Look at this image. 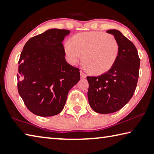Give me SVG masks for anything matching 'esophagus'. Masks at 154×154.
Segmentation results:
<instances>
[{"label":"esophagus","instance_id":"esophagus-1","mask_svg":"<svg viewBox=\"0 0 154 154\" xmlns=\"http://www.w3.org/2000/svg\"><path fill=\"white\" fill-rule=\"evenodd\" d=\"M80 76L82 78H86V74L84 73L82 71H80Z\"/></svg>","mask_w":154,"mask_h":154}]
</instances>
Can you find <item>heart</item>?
<instances>
[{"label": "heart", "mask_w": 154, "mask_h": 154, "mask_svg": "<svg viewBox=\"0 0 154 154\" xmlns=\"http://www.w3.org/2000/svg\"><path fill=\"white\" fill-rule=\"evenodd\" d=\"M66 59L76 65L82 58L84 67L97 74L108 72L117 60L119 45L111 34L100 31L82 32L74 35L70 42L63 43Z\"/></svg>", "instance_id": "heart-1"}]
</instances>
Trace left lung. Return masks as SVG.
I'll list each match as a JSON object with an SVG mask.
<instances>
[{"mask_svg":"<svg viewBox=\"0 0 154 154\" xmlns=\"http://www.w3.org/2000/svg\"><path fill=\"white\" fill-rule=\"evenodd\" d=\"M112 34L119 45L117 60L109 70L98 76H87L88 98L95 112L109 114L120 110L132 98L137 85L140 59L134 44L119 31Z\"/></svg>","mask_w":154,"mask_h":154,"instance_id":"8db88e82","label":"left lung"}]
</instances>
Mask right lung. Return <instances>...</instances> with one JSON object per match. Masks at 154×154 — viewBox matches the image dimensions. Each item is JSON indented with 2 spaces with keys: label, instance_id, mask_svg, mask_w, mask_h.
Masks as SVG:
<instances>
[{
  "label": "right lung",
  "instance_id": "obj_1",
  "mask_svg": "<svg viewBox=\"0 0 154 154\" xmlns=\"http://www.w3.org/2000/svg\"><path fill=\"white\" fill-rule=\"evenodd\" d=\"M52 29L28 40L19 60L17 88L25 106L41 117L62 111L69 90L80 80V69L65 59L62 41L69 33Z\"/></svg>",
  "mask_w": 154,
  "mask_h": 154
}]
</instances>
